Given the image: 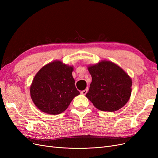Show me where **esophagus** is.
<instances>
[{
  "instance_id": "esophagus-1",
  "label": "esophagus",
  "mask_w": 158,
  "mask_h": 158,
  "mask_svg": "<svg viewBox=\"0 0 158 158\" xmlns=\"http://www.w3.org/2000/svg\"><path fill=\"white\" fill-rule=\"evenodd\" d=\"M88 88H86V89H85L84 90H82V91H81V94H82V95H85L87 94V92H88Z\"/></svg>"
}]
</instances>
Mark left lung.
I'll use <instances>...</instances> for the list:
<instances>
[{
  "label": "left lung",
  "instance_id": "1",
  "mask_svg": "<svg viewBox=\"0 0 158 158\" xmlns=\"http://www.w3.org/2000/svg\"><path fill=\"white\" fill-rule=\"evenodd\" d=\"M92 78L85 96L97 109L113 112L122 108L130 99L132 79L120 66L102 60L88 68Z\"/></svg>",
  "mask_w": 158,
  "mask_h": 158
}]
</instances>
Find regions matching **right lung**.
I'll use <instances>...</instances> for the list:
<instances>
[{
  "label": "right lung",
  "instance_id": "right-lung-1",
  "mask_svg": "<svg viewBox=\"0 0 158 158\" xmlns=\"http://www.w3.org/2000/svg\"><path fill=\"white\" fill-rule=\"evenodd\" d=\"M73 70V66L55 60L38 71L30 86V95L33 103L41 111L60 114L80 94L72 74Z\"/></svg>",
  "mask_w": 158,
  "mask_h": 158
}]
</instances>
